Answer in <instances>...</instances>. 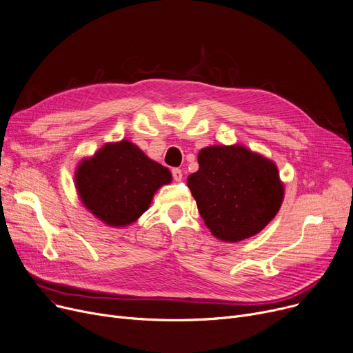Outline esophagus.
<instances>
[{"label":"esophagus","mask_w":353,"mask_h":353,"mask_svg":"<svg viewBox=\"0 0 353 353\" xmlns=\"http://www.w3.org/2000/svg\"><path fill=\"white\" fill-rule=\"evenodd\" d=\"M172 174H173L174 181H181V179H183V173H181V170H180V169H173V170H172Z\"/></svg>","instance_id":"obj_1"}]
</instances>
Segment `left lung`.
<instances>
[{"mask_svg": "<svg viewBox=\"0 0 353 353\" xmlns=\"http://www.w3.org/2000/svg\"><path fill=\"white\" fill-rule=\"evenodd\" d=\"M197 160L188 186L217 239L233 243L252 237L279 212L283 184L273 161L243 145H210Z\"/></svg>", "mask_w": 353, "mask_h": 353, "instance_id": "left-lung-1", "label": "left lung"}]
</instances>
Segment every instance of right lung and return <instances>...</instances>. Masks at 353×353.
<instances>
[{
	"instance_id": "right-lung-1",
	"label": "right lung",
	"mask_w": 353,
	"mask_h": 353,
	"mask_svg": "<svg viewBox=\"0 0 353 353\" xmlns=\"http://www.w3.org/2000/svg\"><path fill=\"white\" fill-rule=\"evenodd\" d=\"M172 174L127 140L105 144L76 172V188L84 206L105 225L127 226L150 206L156 190Z\"/></svg>"
}]
</instances>
